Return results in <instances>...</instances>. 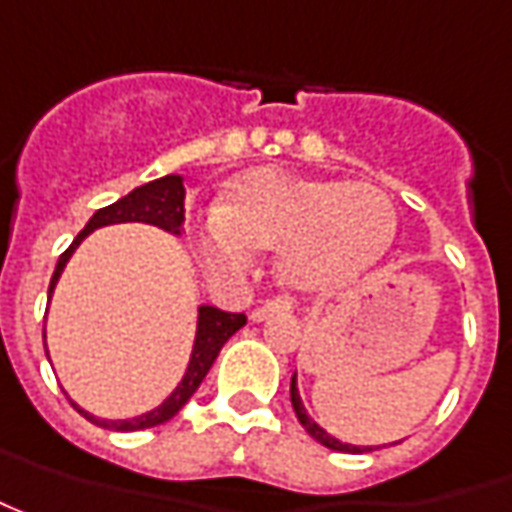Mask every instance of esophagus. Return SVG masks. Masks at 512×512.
<instances>
[{
  "label": "esophagus",
  "instance_id": "obj_1",
  "mask_svg": "<svg viewBox=\"0 0 512 512\" xmlns=\"http://www.w3.org/2000/svg\"><path fill=\"white\" fill-rule=\"evenodd\" d=\"M293 310V304L287 301V298H273V301H267V304H259L256 310L250 312V321H256V324H262L267 318H273V315H284V312Z\"/></svg>",
  "mask_w": 512,
  "mask_h": 512
}]
</instances>
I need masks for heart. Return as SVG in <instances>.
Listing matches in <instances>:
<instances>
[{
  "mask_svg": "<svg viewBox=\"0 0 512 512\" xmlns=\"http://www.w3.org/2000/svg\"><path fill=\"white\" fill-rule=\"evenodd\" d=\"M394 231L383 188L264 166L233 177L216 211L194 225L191 245L216 276H236L253 250L276 248L287 287L335 293L386 256Z\"/></svg>",
  "mask_w": 512,
  "mask_h": 512,
  "instance_id": "heart-1",
  "label": "heart"
}]
</instances>
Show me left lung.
Listing matches in <instances>:
<instances>
[{"instance_id":"obj_1","label":"left lung","mask_w":512,"mask_h":512,"mask_svg":"<svg viewBox=\"0 0 512 512\" xmlns=\"http://www.w3.org/2000/svg\"><path fill=\"white\" fill-rule=\"evenodd\" d=\"M290 400H293V411H296L298 423L307 428V434H310L312 440H318L321 445H327V448H332V451H344V454H363V451H372V445H349V442H341L335 440L332 434H327L321 425L312 420L310 414H307V408H304V403H301V394H298V383H296V375H293V380H290ZM377 448V445H375Z\"/></svg>"}]
</instances>
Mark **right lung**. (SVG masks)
Masks as SVG:
<instances>
[{"label":"right lung","instance_id":"obj_1","mask_svg":"<svg viewBox=\"0 0 512 512\" xmlns=\"http://www.w3.org/2000/svg\"><path fill=\"white\" fill-rule=\"evenodd\" d=\"M185 185L180 174H166L160 180H152V183L140 185L135 191H129L126 197H120L118 202L106 205L101 211L89 216V222L84 225V231L78 233L72 239V245L61 256H58L56 273L50 279V290H47V298H53L56 293V284L64 273V267L72 259L75 248L87 239L89 233L98 231V228H106V225H120V222H146V225H157L163 231L180 236L183 233V219H185ZM47 318V315H44ZM248 324L245 312H225L214 307V304H200L197 307V332H194V346H191V355H188V366H185L183 380L174 386V392L168 394L166 400L160 406H154L152 411L146 414H137V417H129V420H104V417H95L89 414L78 403L72 406L78 408L87 420H92L101 428H115V431H143V428H154V425L168 423L180 408L191 400V394L200 389V383L208 375V369L214 366L219 349L228 344L233 332ZM44 352H47V332H44Z\"/></svg>","mask_w":512,"mask_h":512}]
</instances>
